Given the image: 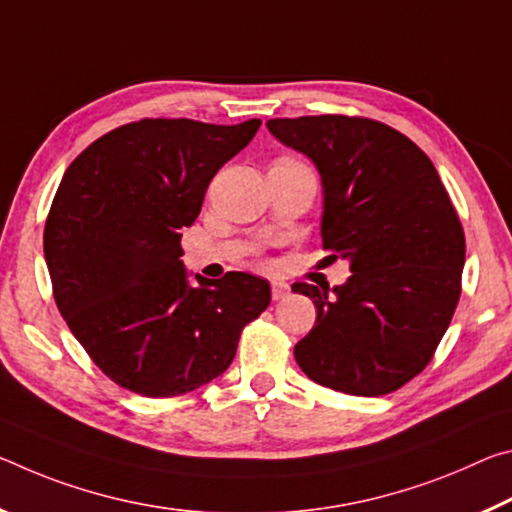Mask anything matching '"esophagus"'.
Returning <instances> with one entry per match:
<instances>
[{
  "mask_svg": "<svg viewBox=\"0 0 512 512\" xmlns=\"http://www.w3.org/2000/svg\"><path fill=\"white\" fill-rule=\"evenodd\" d=\"M290 292V286L286 281H272V299L279 301V299H286V295Z\"/></svg>",
  "mask_w": 512,
  "mask_h": 512,
  "instance_id": "34e87169",
  "label": "esophagus"
}]
</instances>
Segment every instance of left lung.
<instances>
[{
  "instance_id": "1",
  "label": "left lung",
  "mask_w": 512,
  "mask_h": 512,
  "mask_svg": "<svg viewBox=\"0 0 512 512\" xmlns=\"http://www.w3.org/2000/svg\"><path fill=\"white\" fill-rule=\"evenodd\" d=\"M267 129L315 163L324 249L351 270L333 290L292 286L317 308L297 363L345 395L395 392L431 363L460 299L465 233L438 170L404 133L367 117H279Z\"/></svg>"
}]
</instances>
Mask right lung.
<instances>
[{
    "label": "right lung",
    "instance_id": "obj_1",
    "mask_svg": "<svg viewBox=\"0 0 512 512\" xmlns=\"http://www.w3.org/2000/svg\"><path fill=\"white\" fill-rule=\"evenodd\" d=\"M258 127L147 117L97 138L65 170L43 238L54 299L122 388L163 399L217 379L270 306L265 279L229 272L190 286L179 261L208 183Z\"/></svg>",
    "mask_w": 512,
    "mask_h": 512
}]
</instances>
